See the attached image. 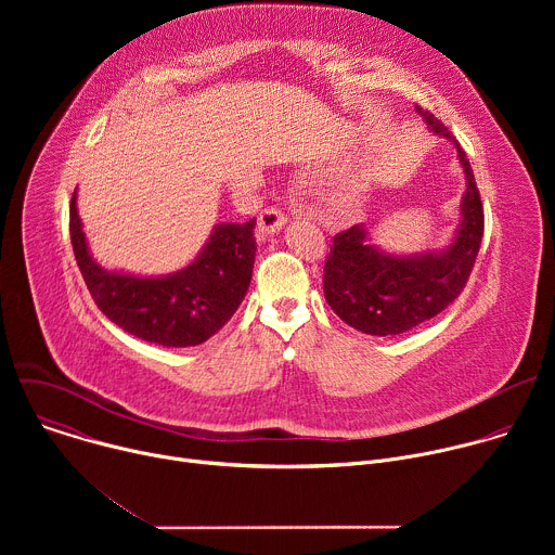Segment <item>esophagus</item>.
Segmentation results:
<instances>
[{"instance_id":"esophagus-1","label":"esophagus","mask_w":555,"mask_h":555,"mask_svg":"<svg viewBox=\"0 0 555 555\" xmlns=\"http://www.w3.org/2000/svg\"><path fill=\"white\" fill-rule=\"evenodd\" d=\"M285 221H287V215L281 208L268 206L259 212V232L261 234H274L285 225Z\"/></svg>"}]
</instances>
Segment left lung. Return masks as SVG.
<instances>
[{"mask_svg":"<svg viewBox=\"0 0 555 555\" xmlns=\"http://www.w3.org/2000/svg\"><path fill=\"white\" fill-rule=\"evenodd\" d=\"M415 109L435 133L456 144L467 176L461 202L463 221L446 253L409 259L388 257L366 246L360 225L334 236L323 270L325 298L347 325L369 336H398L435 319L463 292L483 240V204L465 151L433 112L422 105Z\"/></svg>","mask_w":555,"mask_h":555,"instance_id":"8db88e82","label":"left lung"}]
</instances>
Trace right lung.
Returning <instances> with one entry per match:
<instances>
[{
  "mask_svg": "<svg viewBox=\"0 0 555 555\" xmlns=\"http://www.w3.org/2000/svg\"><path fill=\"white\" fill-rule=\"evenodd\" d=\"M255 223H221L202 255L165 279L109 274L88 253L76 191L69 202L72 248L99 309L127 334L163 347H193L219 332L244 300L255 266Z\"/></svg>",
  "mask_w": 555,
  "mask_h": 555,
  "instance_id": "1",
  "label": "right lung"
}]
</instances>
